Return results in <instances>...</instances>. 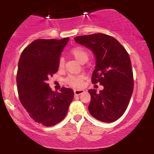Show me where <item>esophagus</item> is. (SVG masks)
<instances>
[{
    "label": "esophagus",
    "instance_id": "34e87169",
    "mask_svg": "<svg viewBox=\"0 0 154 154\" xmlns=\"http://www.w3.org/2000/svg\"><path fill=\"white\" fill-rule=\"evenodd\" d=\"M83 92H84V90H82V89H79V90L75 89V90H74V93H75V95H79L82 94Z\"/></svg>",
    "mask_w": 154,
    "mask_h": 154
}]
</instances>
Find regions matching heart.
Returning a JSON list of instances; mask_svg holds the SVG:
<instances>
[{
    "label": "heart",
    "mask_w": 154,
    "mask_h": 154,
    "mask_svg": "<svg viewBox=\"0 0 154 154\" xmlns=\"http://www.w3.org/2000/svg\"><path fill=\"white\" fill-rule=\"evenodd\" d=\"M72 56L81 63L86 62L88 60V54L86 51L82 48L77 47L73 48L71 51ZM64 66V59L61 57L59 61V69H62ZM84 78L82 75H69L66 78V82L70 86L74 88H79L82 85V79Z\"/></svg>",
    "instance_id": "b5f03b06"
}]
</instances>
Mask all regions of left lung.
<instances>
[{
	"instance_id": "8db88e82",
	"label": "left lung",
	"mask_w": 154,
	"mask_h": 154,
	"mask_svg": "<svg viewBox=\"0 0 154 154\" xmlns=\"http://www.w3.org/2000/svg\"><path fill=\"white\" fill-rule=\"evenodd\" d=\"M74 39L93 53L95 66L92 82L103 86L99 93L95 89L88 91L91 96L90 114L100 122H113L123 115L133 92V74L129 54L115 38L103 33Z\"/></svg>"
}]
</instances>
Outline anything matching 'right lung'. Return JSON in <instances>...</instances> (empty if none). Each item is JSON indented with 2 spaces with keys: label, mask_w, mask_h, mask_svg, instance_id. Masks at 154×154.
Instances as JSON below:
<instances>
[{
  "label": "right lung",
  "mask_w": 154,
  "mask_h": 154,
  "mask_svg": "<svg viewBox=\"0 0 154 154\" xmlns=\"http://www.w3.org/2000/svg\"><path fill=\"white\" fill-rule=\"evenodd\" d=\"M69 38L40 39L24 48L18 63L17 84L19 99L36 122L51 127L63 119L74 98L71 88L52 91L48 77L59 69L61 53Z\"/></svg>",
  "instance_id": "add662e5"
}]
</instances>
